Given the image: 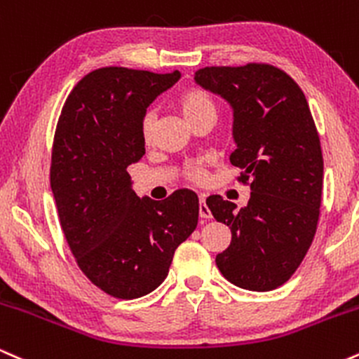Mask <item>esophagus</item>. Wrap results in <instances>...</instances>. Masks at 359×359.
<instances>
[{"instance_id":"esophagus-1","label":"esophagus","mask_w":359,"mask_h":359,"mask_svg":"<svg viewBox=\"0 0 359 359\" xmlns=\"http://www.w3.org/2000/svg\"><path fill=\"white\" fill-rule=\"evenodd\" d=\"M199 216L203 217V219H209V217L212 216L211 211H209V208L205 205V197L204 196L199 197Z\"/></svg>"}]
</instances>
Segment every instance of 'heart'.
Here are the masks:
<instances>
[{"instance_id": "obj_1", "label": "heart", "mask_w": 359, "mask_h": 359, "mask_svg": "<svg viewBox=\"0 0 359 359\" xmlns=\"http://www.w3.org/2000/svg\"><path fill=\"white\" fill-rule=\"evenodd\" d=\"M177 104H179V109L185 121L191 126L196 125L197 121H203V119H216L217 116V106L212 96L208 90L201 88H189L182 90L179 100H177ZM151 130H154V116L148 113L142 123V137L145 142L150 140ZM184 174L185 179L194 184H203L205 180V172L197 165H189Z\"/></svg>"}]
</instances>
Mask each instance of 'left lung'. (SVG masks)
<instances>
[{
	"label": "left lung",
	"mask_w": 359,
	"mask_h": 359,
	"mask_svg": "<svg viewBox=\"0 0 359 359\" xmlns=\"http://www.w3.org/2000/svg\"><path fill=\"white\" fill-rule=\"evenodd\" d=\"M196 82L233 106L229 160L251 189L240 211L221 196L205 201L233 236L216 265L234 285L273 290L299 269L319 222L324 160L314 118L297 82L275 65H212L199 69Z\"/></svg>",
	"instance_id": "left-lung-1"
}]
</instances>
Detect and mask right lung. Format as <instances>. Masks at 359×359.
<instances>
[{"label": "right lung", "mask_w": 359, "mask_h": 359, "mask_svg": "<svg viewBox=\"0 0 359 359\" xmlns=\"http://www.w3.org/2000/svg\"><path fill=\"white\" fill-rule=\"evenodd\" d=\"M179 77L96 69L74 86L57 121L50 187L60 228L82 273L116 299L155 290L199 219L192 191L140 199L126 170L145 154L147 108Z\"/></svg>", "instance_id": "1"}]
</instances>
